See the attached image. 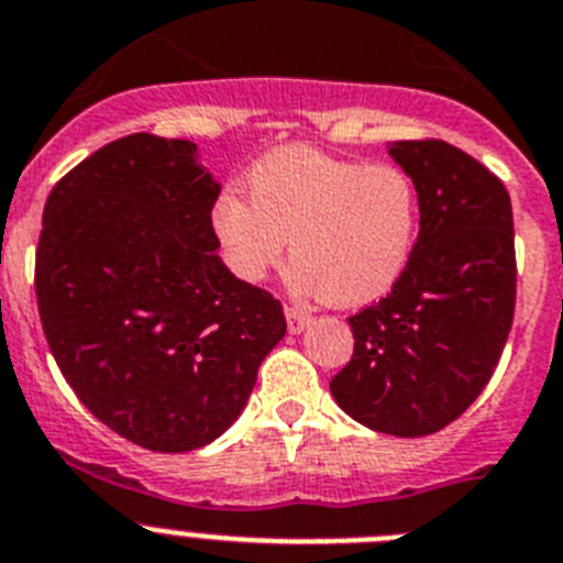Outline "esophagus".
<instances>
[{
  "label": "esophagus",
  "mask_w": 563,
  "mask_h": 563,
  "mask_svg": "<svg viewBox=\"0 0 563 563\" xmlns=\"http://www.w3.org/2000/svg\"><path fill=\"white\" fill-rule=\"evenodd\" d=\"M308 322H311V317H308L306 311H300V308H294V306H286L288 333H302V331H306Z\"/></svg>",
  "instance_id": "34e87169"
}]
</instances>
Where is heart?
<instances>
[{
    "label": "heart",
    "mask_w": 563,
    "mask_h": 563,
    "mask_svg": "<svg viewBox=\"0 0 563 563\" xmlns=\"http://www.w3.org/2000/svg\"><path fill=\"white\" fill-rule=\"evenodd\" d=\"M250 201L227 194L212 230L241 280L261 283L286 257L294 286L333 306H364L401 280L420 227V194L398 165H364L291 145L246 176Z\"/></svg>",
    "instance_id": "heart-1"
}]
</instances>
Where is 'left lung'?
I'll list each match as a JSON object with an SVG mask.
<instances>
[{"mask_svg":"<svg viewBox=\"0 0 563 563\" xmlns=\"http://www.w3.org/2000/svg\"><path fill=\"white\" fill-rule=\"evenodd\" d=\"M420 194L412 261L384 300L351 317L353 356L331 395L395 438L440 432L477 401L514 325V210L505 185L443 140H398Z\"/></svg>","mask_w":563,"mask_h":563,"instance_id":"8db88e82","label":"left lung"}]
</instances>
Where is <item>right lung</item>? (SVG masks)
<instances>
[{
  "instance_id": "obj_1",
  "label": "right lung",
  "mask_w": 563,
  "mask_h": 563,
  "mask_svg": "<svg viewBox=\"0 0 563 563\" xmlns=\"http://www.w3.org/2000/svg\"><path fill=\"white\" fill-rule=\"evenodd\" d=\"M221 185L190 140L129 134L44 205L35 300L84 407L151 452H194L235 423L286 333L280 300L219 257Z\"/></svg>"
}]
</instances>
